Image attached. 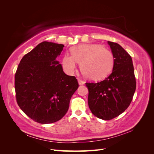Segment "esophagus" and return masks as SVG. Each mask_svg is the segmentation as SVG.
<instances>
[{"instance_id": "obj_1", "label": "esophagus", "mask_w": 154, "mask_h": 154, "mask_svg": "<svg viewBox=\"0 0 154 154\" xmlns=\"http://www.w3.org/2000/svg\"><path fill=\"white\" fill-rule=\"evenodd\" d=\"M78 81L79 85H84L85 84V82L83 81V80H82V79H80V78H78Z\"/></svg>"}]
</instances>
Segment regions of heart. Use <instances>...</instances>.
I'll use <instances>...</instances> for the list:
<instances>
[{"mask_svg": "<svg viewBox=\"0 0 154 154\" xmlns=\"http://www.w3.org/2000/svg\"><path fill=\"white\" fill-rule=\"evenodd\" d=\"M71 52L72 55L65 54L62 59L63 69L68 74H72L79 63L81 71L86 78L99 80L108 75L113 68L112 53L101 45H78L72 47Z\"/></svg>", "mask_w": 154, "mask_h": 154, "instance_id": "b5f03b06", "label": "heart"}]
</instances>
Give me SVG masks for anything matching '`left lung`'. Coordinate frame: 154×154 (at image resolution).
<instances>
[{
  "instance_id": "8db88e82",
  "label": "left lung",
  "mask_w": 154,
  "mask_h": 154,
  "mask_svg": "<svg viewBox=\"0 0 154 154\" xmlns=\"http://www.w3.org/2000/svg\"><path fill=\"white\" fill-rule=\"evenodd\" d=\"M114 57L112 72L100 82L85 83L88 89V104L97 118L110 120L129 106L136 88L130 55L117 43L108 41Z\"/></svg>"
}]
</instances>
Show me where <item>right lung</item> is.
Wrapping results in <instances>:
<instances>
[{"label":"right lung","instance_id":"1","mask_svg":"<svg viewBox=\"0 0 154 154\" xmlns=\"http://www.w3.org/2000/svg\"><path fill=\"white\" fill-rule=\"evenodd\" d=\"M63 44L43 42L25 54L15 75L18 105L35 122H57L66 115L70 100L79 87L56 60Z\"/></svg>","mask_w":154,"mask_h":154}]
</instances>
